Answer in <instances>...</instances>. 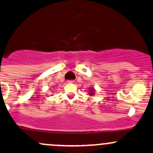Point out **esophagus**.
Returning <instances> with one entry per match:
<instances>
[{
	"mask_svg": "<svg viewBox=\"0 0 153 153\" xmlns=\"http://www.w3.org/2000/svg\"><path fill=\"white\" fill-rule=\"evenodd\" d=\"M68 83H75V80H68Z\"/></svg>",
	"mask_w": 153,
	"mask_h": 153,
	"instance_id": "esophagus-1",
	"label": "esophagus"
}]
</instances>
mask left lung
<instances>
[{
  "label": "left lung",
  "instance_id": "obj_1",
  "mask_svg": "<svg viewBox=\"0 0 153 153\" xmlns=\"http://www.w3.org/2000/svg\"><path fill=\"white\" fill-rule=\"evenodd\" d=\"M94 89H92L91 91H90V94H91V96L94 94Z\"/></svg>",
  "mask_w": 153,
  "mask_h": 153
}]
</instances>
